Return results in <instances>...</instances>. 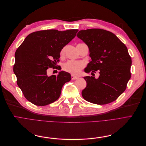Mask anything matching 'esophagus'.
I'll use <instances>...</instances> for the list:
<instances>
[{
	"mask_svg": "<svg viewBox=\"0 0 146 146\" xmlns=\"http://www.w3.org/2000/svg\"><path fill=\"white\" fill-rule=\"evenodd\" d=\"M78 78V77H77V76H75L74 75H71V79L72 80H76Z\"/></svg>",
	"mask_w": 146,
	"mask_h": 146,
	"instance_id": "34e87169",
	"label": "esophagus"
}]
</instances>
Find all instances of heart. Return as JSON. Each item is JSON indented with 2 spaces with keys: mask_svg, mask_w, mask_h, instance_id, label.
Wrapping results in <instances>:
<instances>
[{
  "mask_svg": "<svg viewBox=\"0 0 146 146\" xmlns=\"http://www.w3.org/2000/svg\"><path fill=\"white\" fill-rule=\"evenodd\" d=\"M65 48H63L60 51V56H63L64 54ZM85 64L84 62L81 61H74V60H68L64 64L63 69L64 70L67 72L70 73L72 75H79L84 67Z\"/></svg>",
  "mask_w": 146,
  "mask_h": 146,
  "instance_id": "b5f03b06",
  "label": "heart"
}]
</instances>
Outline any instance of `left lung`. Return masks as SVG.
Listing matches in <instances>:
<instances>
[{"mask_svg":"<svg viewBox=\"0 0 146 146\" xmlns=\"http://www.w3.org/2000/svg\"><path fill=\"white\" fill-rule=\"evenodd\" d=\"M77 36L88 46L92 59L84 71L93 74L98 70L100 74L98 79L84 77L87 86L82 91V98L97 105L116 100L131 78L132 60L127 47L113 33L103 29L81 30Z\"/></svg>","mask_w":146,"mask_h":146,"instance_id":"left-lung-1","label":"left lung"}]
</instances>
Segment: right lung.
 I'll list each match as a JSON object with an SVG mask.
<instances>
[{"mask_svg":"<svg viewBox=\"0 0 146 146\" xmlns=\"http://www.w3.org/2000/svg\"><path fill=\"white\" fill-rule=\"evenodd\" d=\"M78 30L64 31L46 30L30 34L15 53L13 72L25 98L36 106H46L57 100L62 87L71 80L70 74L60 71L47 75L55 68L61 50L75 37Z\"/></svg>","mask_w":146,"mask_h":146,"instance_id":"right-lung-1","label":"right lung"}]
</instances>
